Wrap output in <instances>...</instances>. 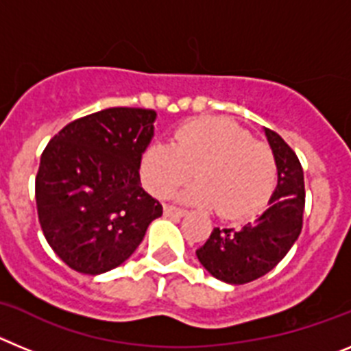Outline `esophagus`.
<instances>
[{"label": "esophagus", "mask_w": 351, "mask_h": 351, "mask_svg": "<svg viewBox=\"0 0 351 351\" xmlns=\"http://www.w3.org/2000/svg\"><path fill=\"white\" fill-rule=\"evenodd\" d=\"M163 214H165L167 218H182L186 214V210L176 206H165L163 207Z\"/></svg>", "instance_id": "esophagus-1"}]
</instances>
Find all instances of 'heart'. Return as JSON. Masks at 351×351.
<instances>
[{
  "instance_id": "heart-1",
  "label": "heart",
  "mask_w": 351,
  "mask_h": 351,
  "mask_svg": "<svg viewBox=\"0 0 351 351\" xmlns=\"http://www.w3.org/2000/svg\"><path fill=\"white\" fill-rule=\"evenodd\" d=\"M193 176L184 202L216 207L223 218H244L267 202L278 179L274 153L246 130L218 117H202L176 130L172 144L154 142L142 153L145 190L165 198Z\"/></svg>"
}]
</instances>
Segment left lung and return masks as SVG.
Wrapping results in <instances>:
<instances>
[{
  "label": "left lung",
  "instance_id": "8db88e82",
  "mask_svg": "<svg viewBox=\"0 0 351 351\" xmlns=\"http://www.w3.org/2000/svg\"><path fill=\"white\" fill-rule=\"evenodd\" d=\"M278 163V184L267 209L241 228H214L197 256L216 280L230 285L255 281L278 265L302 230L304 172L297 154L276 132L265 130Z\"/></svg>",
  "mask_w": 351,
  "mask_h": 351
}]
</instances>
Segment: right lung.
Wrapping results in <instances>:
<instances>
[{
    "mask_svg": "<svg viewBox=\"0 0 351 351\" xmlns=\"http://www.w3.org/2000/svg\"><path fill=\"white\" fill-rule=\"evenodd\" d=\"M154 119L149 108H105L71 121L42 153L35 181L40 225L73 271L116 269L163 213L138 176Z\"/></svg>",
    "mask_w": 351,
    "mask_h": 351,
    "instance_id": "right-lung-1",
    "label": "right lung"
}]
</instances>
